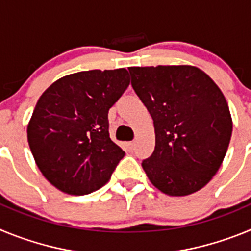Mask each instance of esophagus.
<instances>
[{
	"instance_id": "34e87169",
	"label": "esophagus",
	"mask_w": 251,
	"mask_h": 251,
	"mask_svg": "<svg viewBox=\"0 0 251 251\" xmlns=\"http://www.w3.org/2000/svg\"><path fill=\"white\" fill-rule=\"evenodd\" d=\"M134 146H136V143H134V142H128L127 143L128 151H129V152H132V151L134 150Z\"/></svg>"
}]
</instances>
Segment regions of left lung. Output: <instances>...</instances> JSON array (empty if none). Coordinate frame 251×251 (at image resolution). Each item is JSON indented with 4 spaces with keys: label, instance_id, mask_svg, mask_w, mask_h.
<instances>
[{
    "label": "left lung",
    "instance_id": "left-lung-1",
    "mask_svg": "<svg viewBox=\"0 0 251 251\" xmlns=\"http://www.w3.org/2000/svg\"><path fill=\"white\" fill-rule=\"evenodd\" d=\"M132 86L154 124L156 147L142 167L170 196L207 185L229 147L232 121L211 77L188 65L128 68Z\"/></svg>",
    "mask_w": 251,
    "mask_h": 251
}]
</instances>
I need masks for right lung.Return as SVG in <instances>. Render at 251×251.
<instances>
[{
	"mask_svg": "<svg viewBox=\"0 0 251 251\" xmlns=\"http://www.w3.org/2000/svg\"><path fill=\"white\" fill-rule=\"evenodd\" d=\"M129 85L126 69L64 76L44 92L27 127L37 167L51 185L86 195L109 181L124 151L109 137L108 112Z\"/></svg>",
	"mask_w": 251,
	"mask_h": 251,
	"instance_id": "obj_1",
	"label": "right lung"
}]
</instances>
